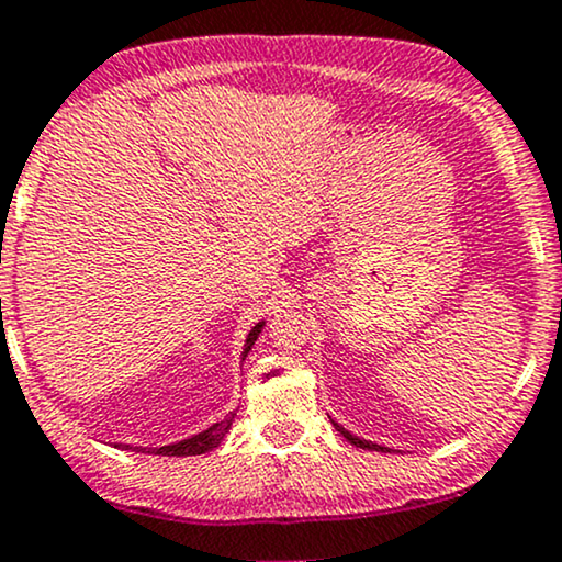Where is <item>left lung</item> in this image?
<instances>
[{"instance_id": "left-lung-1", "label": "left lung", "mask_w": 562, "mask_h": 562, "mask_svg": "<svg viewBox=\"0 0 562 562\" xmlns=\"http://www.w3.org/2000/svg\"><path fill=\"white\" fill-rule=\"evenodd\" d=\"M334 426H336V431L341 434L344 439H347L349 445H355V447H362V450H375V452H391V447H383V445H375V442H370V439H362V437H357V434H351L349 429H344L341 424H336V422H331Z\"/></svg>"}]
</instances>
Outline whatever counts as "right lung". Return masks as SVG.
<instances>
[{"mask_svg": "<svg viewBox=\"0 0 562 562\" xmlns=\"http://www.w3.org/2000/svg\"><path fill=\"white\" fill-rule=\"evenodd\" d=\"M261 328H265V321H259V324H254V328L249 331V336H246V344H244V355L241 359H246V355H249L254 341L259 339ZM231 424H234V416L226 418V422L221 424H213L207 426L205 431L200 434H192V437L182 439V442H175V445H164V447H148V450H140V452H148V454H167V458H190V454H205L215 450L223 442V437L231 431ZM131 447V445H125ZM138 450V447H136Z\"/></svg>", "mask_w": 562, "mask_h": 562, "instance_id": "add662e5", "label": "right lung"}]
</instances>
